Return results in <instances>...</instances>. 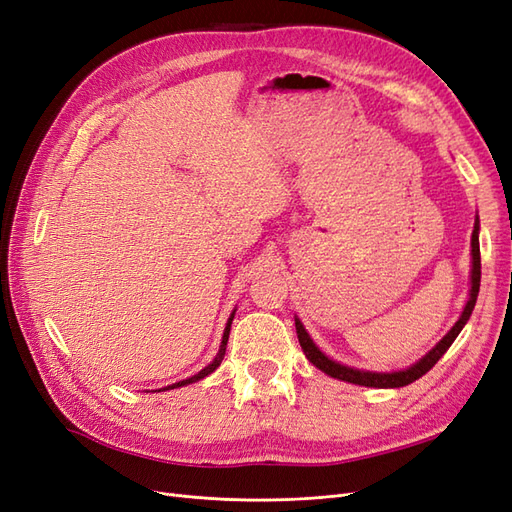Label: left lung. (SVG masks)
<instances>
[{
    "label": "left lung",
    "mask_w": 512,
    "mask_h": 512,
    "mask_svg": "<svg viewBox=\"0 0 512 512\" xmlns=\"http://www.w3.org/2000/svg\"><path fill=\"white\" fill-rule=\"evenodd\" d=\"M478 215L474 220V230H472V269H470V297L466 307H463V312L459 316V320L453 324L451 331H448L440 342L433 346L423 359H418L414 365L406 367V369H397V371H369V369H356L350 365H344L339 361H333L331 356L324 354L316 344L314 339L309 337L307 329L303 327V322L294 316V327H297V337H299V344L307 356V361L312 363L314 367H318L324 374L337 378V380H344L350 384H359V386H369V389H399V386H406L414 380H418L421 376H425L427 371L436 365L444 352L451 348V344L457 339V335L461 333V329L466 327V322L472 316V309L476 305V297H478V288H480V247H478Z\"/></svg>",
    "instance_id": "left-lung-1"
}]
</instances>
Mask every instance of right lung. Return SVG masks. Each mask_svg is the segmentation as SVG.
<instances>
[{
    "instance_id": "right-lung-1",
    "label": "right lung",
    "mask_w": 512,
    "mask_h": 512,
    "mask_svg": "<svg viewBox=\"0 0 512 512\" xmlns=\"http://www.w3.org/2000/svg\"><path fill=\"white\" fill-rule=\"evenodd\" d=\"M235 312H237V309H232V314H230V318H228V322H226V329H224L222 342H220V350H218V354H215V359H213L207 367L200 369L198 374H194V376H190V378H185V380H179V382H175V384H168V386H164V389H158V391H170V389H179V386H188V384H192V382H198V380L207 378L209 374H213V371L220 367V363H222V359H224V354H226V344H228V335H230V324H232V318H235Z\"/></svg>"
}]
</instances>
